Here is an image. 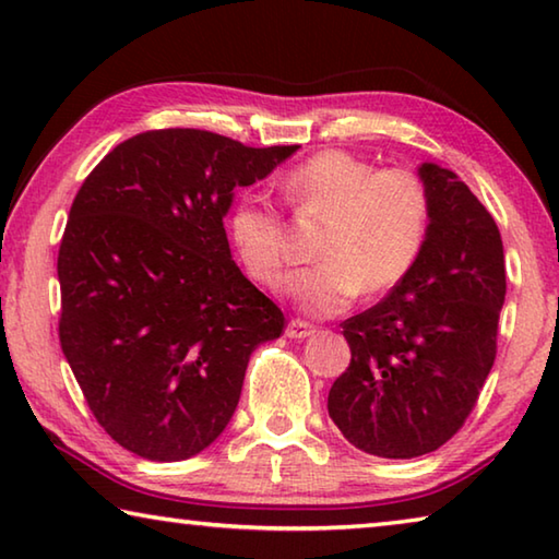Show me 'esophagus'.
Returning a JSON list of instances; mask_svg holds the SVG:
<instances>
[{"label": "esophagus", "instance_id": "esophagus-1", "mask_svg": "<svg viewBox=\"0 0 559 559\" xmlns=\"http://www.w3.org/2000/svg\"><path fill=\"white\" fill-rule=\"evenodd\" d=\"M313 333H316V328L308 325V323H302V320H290L288 328H286V335L293 337V340H306V337H310Z\"/></svg>", "mask_w": 559, "mask_h": 559}]
</instances>
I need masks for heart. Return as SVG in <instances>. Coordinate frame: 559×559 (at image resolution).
Segmentation results:
<instances>
[{"instance_id":"b5f03b06","label":"heart","mask_w":559,"mask_h":559,"mask_svg":"<svg viewBox=\"0 0 559 559\" xmlns=\"http://www.w3.org/2000/svg\"><path fill=\"white\" fill-rule=\"evenodd\" d=\"M281 189L302 219H325L320 263L283 281V293L310 318L343 313L359 290L380 296L394 288L427 243L431 197L412 169H374L345 150H323L293 167ZM226 231L251 278L278 283L288 261L286 224L263 197H239Z\"/></svg>"}]
</instances>
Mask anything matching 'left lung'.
Masks as SVG:
<instances>
[{"instance_id":"8db88e82","label":"left lung","mask_w":559,"mask_h":559,"mask_svg":"<svg viewBox=\"0 0 559 559\" xmlns=\"http://www.w3.org/2000/svg\"><path fill=\"white\" fill-rule=\"evenodd\" d=\"M431 197L427 243L382 302L347 318V370L328 414L355 449L416 459L471 414L496 359L506 300L503 241L486 206L451 169H416Z\"/></svg>"}]
</instances>
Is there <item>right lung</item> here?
Masks as SVG:
<instances>
[{"label": "right lung", "instance_id": "right-lung-1", "mask_svg": "<svg viewBox=\"0 0 559 559\" xmlns=\"http://www.w3.org/2000/svg\"><path fill=\"white\" fill-rule=\"evenodd\" d=\"M296 150L150 130L103 157L75 194L59 249L61 349L122 449L185 461L231 421L251 353L286 318L231 261L224 216L236 187Z\"/></svg>", "mask_w": 559, "mask_h": 559}]
</instances>
